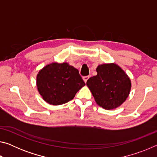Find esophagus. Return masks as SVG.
<instances>
[{"instance_id":"obj_1","label":"esophagus","mask_w":157,"mask_h":157,"mask_svg":"<svg viewBox=\"0 0 157 157\" xmlns=\"http://www.w3.org/2000/svg\"><path fill=\"white\" fill-rule=\"evenodd\" d=\"M89 75L83 77V79H84V81L85 83H86V82H87V80H88V79H89Z\"/></svg>"}]
</instances>
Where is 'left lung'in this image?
Returning <instances> with one entry per match:
<instances>
[{
    "instance_id": "left-lung-1",
    "label": "left lung",
    "mask_w": 157,
    "mask_h": 157,
    "mask_svg": "<svg viewBox=\"0 0 157 157\" xmlns=\"http://www.w3.org/2000/svg\"><path fill=\"white\" fill-rule=\"evenodd\" d=\"M97 75L90 78L86 85L95 102L105 109H113L123 104L128 97L131 81L115 63L99 65Z\"/></svg>"
}]
</instances>
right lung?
I'll use <instances>...</instances> for the list:
<instances>
[{"label":"right lung","mask_w":157,"mask_h":157,"mask_svg":"<svg viewBox=\"0 0 157 157\" xmlns=\"http://www.w3.org/2000/svg\"><path fill=\"white\" fill-rule=\"evenodd\" d=\"M36 85L46 102L59 105L73 100L85 83L73 66L67 63H52L39 71Z\"/></svg>","instance_id":"obj_1"}]
</instances>
